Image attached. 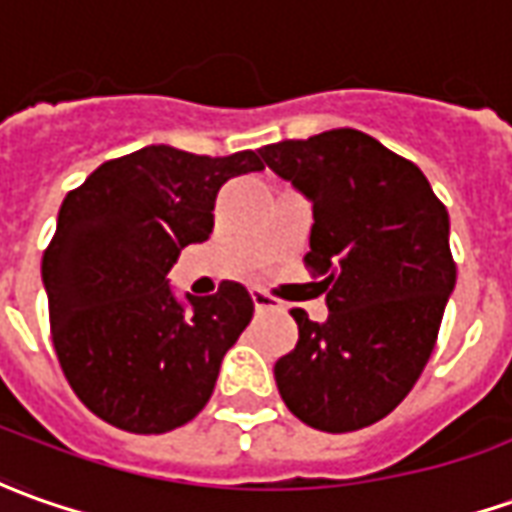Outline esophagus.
I'll use <instances>...</instances> for the list:
<instances>
[{
	"label": "esophagus",
	"mask_w": 512,
	"mask_h": 512,
	"mask_svg": "<svg viewBox=\"0 0 512 512\" xmlns=\"http://www.w3.org/2000/svg\"><path fill=\"white\" fill-rule=\"evenodd\" d=\"M249 294H252V302H255V311H271V308H277V300L269 297L263 288H252Z\"/></svg>",
	"instance_id": "esophagus-1"
}]
</instances>
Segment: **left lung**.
<instances>
[{
    "label": "left lung",
    "instance_id": "left-lung-1",
    "mask_svg": "<svg viewBox=\"0 0 512 512\" xmlns=\"http://www.w3.org/2000/svg\"><path fill=\"white\" fill-rule=\"evenodd\" d=\"M257 154L311 201L305 263L328 305L325 322L291 311L300 339L274 364L277 389L319 431L373 426L415 387L457 283L446 207L417 165L356 128Z\"/></svg>",
    "mask_w": 512,
    "mask_h": 512
}]
</instances>
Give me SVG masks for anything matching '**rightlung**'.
Instances as JSON below:
<instances>
[{
    "mask_svg": "<svg viewBox=\"0 0 512 512\" xmlns=\"http://www.w3.org/2000/svg\"><path fill=\"white\" fill-rule=\"evenodd\" d=\"M252 170H263L255 151L212 159L148 145L66 193L41 260L52 344L69 387L111 426L165 434L210 401L255 305L232 280L179 300L168 271L210 238L218 190Z\"/></svg>",
    "mask_w": 512,
    "mask_h": 512,
    "instance_id": "obj_1",
    "label": "right lung"
}]
</instances>
